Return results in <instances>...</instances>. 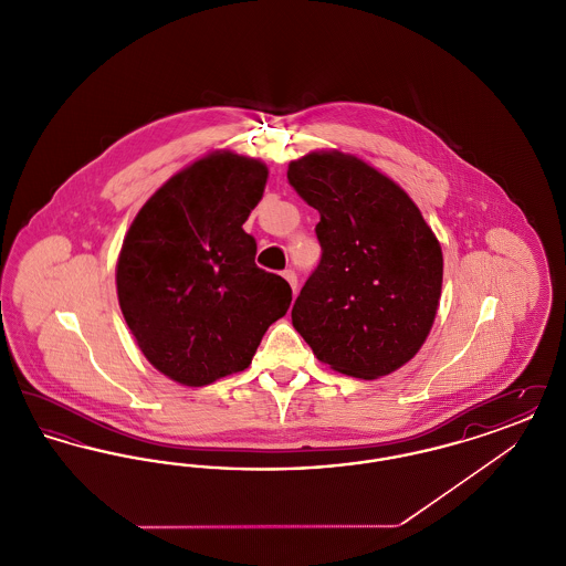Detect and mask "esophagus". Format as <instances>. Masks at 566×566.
I'll list each match as a JSON object with an SVG mask.
<instances>
[{
    "label": "esophagus",
    "instance_id": "1",
    "mask_svg": "<svg viewBox=\"0 0 566 566\" xmlns=\"http://www.w3.org/2000/svg\"><path fill=\"white\" fill-rule=\"evenodd\" d=\"M284 280L291 284V289H293V293H296V273L293 270H286L284 273Z\"/></svg>",
    "mask_w": 566,
    "mask_h": 566
}]
</instances>
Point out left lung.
Returning a JSON list of instances; mask_svg holds the SVG:
<instances>
[{"label":"left lung","mask_w":566,"mask_h":566,"mask_svg":"<svg viewBox=\"0 0 566 566\" xmlns=\"http://www.w3.org/2000/svg\"><path fill=\"white\" fill-rule=\"evenodd\" d=\"M289 182L318 210L323 248L293 305V326L331 369L388 376L422 348L443 282V254L399 185L352 155L310 153Z\"/></svg>","instance_id":"1"}]
</instances>
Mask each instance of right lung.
Returning a JSON list of instances; mask_svg holds the SVG:
<instances>
[{
  "label": "right lung",
  "mask_w": 566,
  "mask_h": 566,
  "mask_svg": "<svg viewBox=\"0 0 566 566\" xmlns=\"http://www.w3.org/2000/svg\"><path fill=\"white\" fill-rule=\"evenodd\" d=\"M268 174L256 159L212 153L171 176L127 231L118 303L139 350L178 384L243 371L293 301L284 277L256 268L242 229Z\"/></svg>",
  "instance_id": "1"
}]
</instances>
